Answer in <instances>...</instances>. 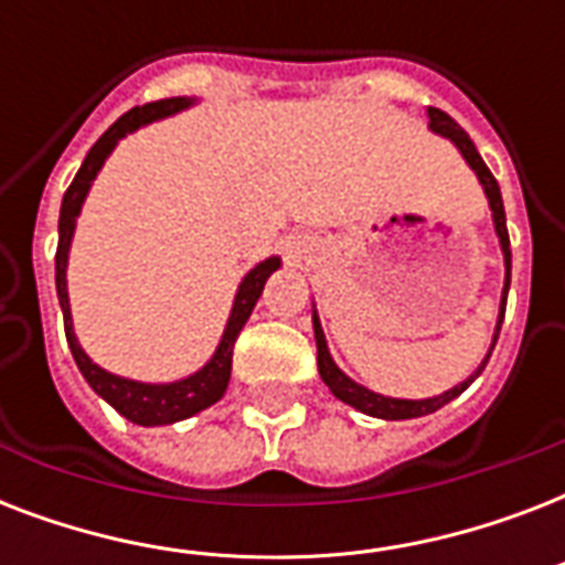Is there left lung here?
Listing matches in <instances>:
<instances>
[{
    "label": "left lung",
    "mask_w": 565,
    "mask_h": 565,
    "mask_svg": "<svg viewBox=\"0 0 565 565\" xmlns=\"http://www.w3.org/2000/svg\"><path fill=\"white\" fill-rule=\"evenodd\" d=\"M428 117H430V128L443 137H451L457 146H460V152L463 158L469 161L475 172H478V179H481L483 190H487V199H490V207H492V220H495V231H499V239H501V248H504V266H508V278H504V296H501V313H499V328H495V340H499V331H501V322H504V308H508V290H510V237H508V216H504V202H501V190H499V181L495 175L490 172V167L483 163V158L478 154L475 143L469 140L463 128L457 126L455 119L448 117L446 110L439 108H428ZM313 331H317V361H319V375L322 381L328 384V390L340 398V402L352 404L358 411L370 413V416H377V419H416V416H428V413L439 411V407H446L451 398L463 393L466 386L472 384V377L463 381L460 386L455 390H448L443 395H434V398H422V402H407V398H384V395L370 393L366 386L354 384L352 377H345L343 372L337 370V363L331 361V354H328V345H326V334H322V328H319V319L313 317ZM495 340H492V349H495ZM490 349V354H492ZM490 354H487V361H490ZM487 361L481 363V370L478 375L483 372Z\"/></svg>",
    "instance_id": "1"
}]
</instances>
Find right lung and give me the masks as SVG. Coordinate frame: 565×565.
Segmentation results:
<instances>
[{
    "instance_id": "1",
    "label": "right lung",
    "mask_w": 565,
    "mask_h": 565,
    "mask_svg": "<svg viewBox=\"0 0 565 565\" xmlns=\"http://www.w3.org/2000/svg\"><path fill=\"white\" fill-rule=\"evenodd\" d=\"M190 99H161L149 102L143 108H131L128 114L114 122V126L105 131V135L93 143V149L84 158L82 170L75 172L73 184L66 188L64 202H61V220H57V252H55V284H57V299H61V310H64V331L66 343L73 349V358L78 363L82 375L87 377V384L96 390V393L105 398L108 404H114L126 419L137 422V425H170V422L188 419L193 413L211 407L213 402H220L225 386H228L231 377V354H234V343H237L239 331L246 326V319L252 317V308L260 299L264 292L266 278L281 266L278 257H269L264 264H257L252 273L243 278L237 290V299H234V310H231L228 328L222 334V343L216 349V354L211 358V363L199 370L195 375L184 377V381H175V384H137V381H126V377L110 375V372L99 370L96 363L82 352V345L73 334V317H70V299H66V252H70V239H73L75 216L82 211V202L87 190H90V181L96 179V172L105 163V158L110 154V149L117 146L119 137H126L128 131H135L143 122H152V119L170 117L175 110L188 108Z\"/></svg>"
}]
</instances>
